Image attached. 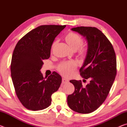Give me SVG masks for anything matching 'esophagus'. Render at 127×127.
Wrapping results in <instances>:
<instances>
[{
  "label": "esophagus",
  "mask_w": 127,
  "mask_h": 127,
  "mask_svg": "<svg viewBox=\"0 0 127 127\" xmlns=\"http://www.w3.org/2000/svg\"><path fill=\"white\" fill-rule=\"evenodd\" d=\"M69 82L68 79H66V78H63V79H62V83H63V84H65V83H67Z\"/></svg>",
  "instance_id": "34e87169"
}]
</instances>
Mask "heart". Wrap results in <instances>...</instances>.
<instances>
[{"mask_svg":"<svg viewBox=\"0 0 127 127\" xmlns=\"http://www.w3.org/2000/svg\"><path fill=\"white\" fill-rule=\"evenodd\" d=\"M65 39L72 50H76L78 49L79 53L82 55L86 53L87 50L86 47L81 46L83 44V39L81 36L76 33L70 32L66 35ZM76 67L77 63L75 62H65L60 66L59 70L64 76H68L72 73Z\"/></svg>","mask_w":127,"mask_h":127,"instance_id":"heart-1","label":"heart"}]
</instances>
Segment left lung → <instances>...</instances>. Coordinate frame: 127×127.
Instances as JSON below:
<instances>
[{
    "instance_id": "1",
    "label": "left lung",
    "mask_w": 127,
    "mask_h": 127,
    "mask_svg": "<svg viewBox=\"0 0 127 127\" xmlns=\"http://www.w3.org/2000/svg\"><path fill=\"white\" fill-rule=\"evenodd\" d=\"M71 30L86 37L88 49L79 69L83 80H70L74 91L67 97L69 107L76 112L88 114L96 110L106 99L117 74V59L113 46L101 31L96 27H77Z\"/></svg>"
}]
</instances>
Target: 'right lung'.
<instances>
[{
  "mask_svg": "<svg viewBox=\"0 0 127 127\" xmlns=\"http://www.w3.org/2000/svg\"><path fill=\"white\" fill-rule=\"evenodd\" d=\"M65 25H42L31 30L17 42L13 53L10 71L19 100L29 110H43L50 106L51 95L62 83V77L53 72L46 79L40 72L48 59L53 41Z\"/></svg>",
  "mask_w": 127,
  "mask_h": 127,
  "instance_id": "right-lung-1",
  "label": "right lung"
}]
</instances>
